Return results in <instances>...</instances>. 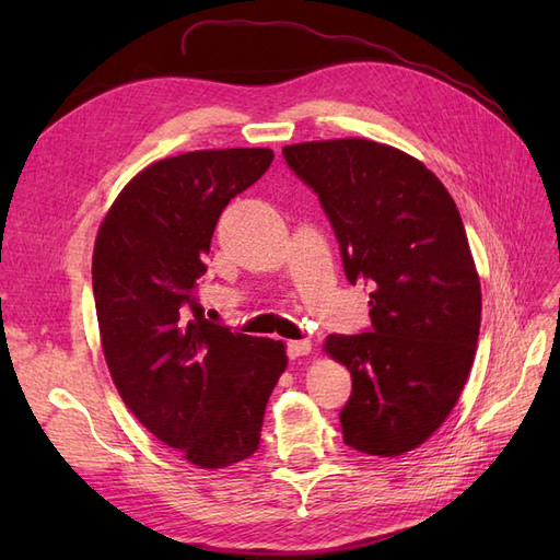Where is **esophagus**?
Returning a JSON list of instances; mask_svg holds the SVG:
<instances>
[{
    "label": "esophagus",
    "instance_id": "obj_1",
    "mask_svg": "<svg viewBox=\"0 0 560 560\" xmlns=\"http://www.w3.org/2000/svg\"><path fill=\"white\" fill-rule=\"evenodd\" d=\"M308 352H311V341H306V338L287 343V354H290V360L303 358V354H308Z\"/></svg>",
    "mask_w": 560,
    "mask_h": 560
}]
</instances>
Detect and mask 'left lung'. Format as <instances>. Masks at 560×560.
Segmentation results:
<instances>
[{
	"instance_id": "1",
	"label": "left lung",
	"mask_w": 560,
	"mask_h": 560,
	"mask_svg": "<svg viewBox=\"0 0 560 560\" xmlns=\"http://www.w3.org/2000/svg\"><path fill=\"white\" fill-rule=\"evenodd\" d=\"M315 191L350 284L371 287V327L329 334L352 393L338 413L343 442L393 457L436 432L477 352L481 284L446 186L404 151L348 138L282 149Z\"/></svg>"
}]
</instances>
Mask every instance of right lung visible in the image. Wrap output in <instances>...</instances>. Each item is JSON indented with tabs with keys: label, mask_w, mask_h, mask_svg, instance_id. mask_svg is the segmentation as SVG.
I'll return each mask as SVG.
<instances>
[{
	"label": "right lung",
	"mask_w": 560,
	"mask_h": 560,
	"mask_svg": "<svg viewBox=\"0 0 560 560\" xmlns=\"http://www.w3.org/2000/svg\"><path fill=\"white\" fill-rule=\"evenodd\" d=\"M273 161L270 149L163 159L118 194L93 252V296L118 395L142 425L202 469L259 448L282 341L206 319L196 296L219 214Z\"/></svg>",
	"instance_id": "1"
}]
</instances>
